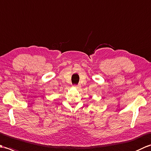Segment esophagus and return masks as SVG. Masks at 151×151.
I'll return each instance as SVG.
<instances>
[{"label": "esophagus", "mask_w": 151, "mask_h": 151, "mask_svg": "<svg viewBox=\"0 0 151 151\" xmlns=\"http://www.w3.org/2000/svg\"><path fill=\"white\" fill-rule=\"evenodd\" d=\"M73 87L74 88H79V86H78V85H73Z\"/></svg>", "instance_id": "34e87169"}]
</instances>
